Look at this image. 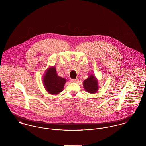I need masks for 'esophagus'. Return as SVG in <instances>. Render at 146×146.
Segmentation results:
<instances>
[{"mask_svg":"<svg viewBox=\"0 0 146 146\" xmlns=\"http://www.w3.org/2000/svg\"><path fill=\"white\" fill-rule=\"evenodd\" d=\"M71 82H74V83H76L78 82V79H71Z\"/></svg>","mask_w":146,"mask_h":146,"instance_id":"1","label":"esophagus"}]
</instances>
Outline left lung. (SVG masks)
<instances>
[{
  "instance_id": "1",
  "label": "left lung",
  "mask_w": 146,
  "mask_h": 146,
  "mask_svg": "<svg viewBox=\"0 0 146 146\" xmlns=\"http://www.w3.org/2000/svg\"><path fill=\"white\" fill-rule=\"evenodd\" d=\"M83 86L85 91L89 93H95L98 90V80L94 75L90 74L89 78L83 82Z\"/></svg>"
}]
</instances>
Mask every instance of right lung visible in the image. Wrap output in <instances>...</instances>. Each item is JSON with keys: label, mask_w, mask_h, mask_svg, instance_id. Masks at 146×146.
Masks as SVG:
<instances>
[{"label": "right lung", "mask_w": 146, "mask_h": 146, "mask_svg": "<svg viewBox=\"0 0 146 146\" xmlns=\"http://www.w3.org/2000/svg\"><path fill=\"white\" fill-rule=\"evenodd\" d=\"M66 82V79L58 76L55 67L48 68L43 76L44 88L49 93L53 95L62 91Z\"/></svg>", "instance_id": "obj_1"}]
</instances>
